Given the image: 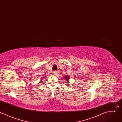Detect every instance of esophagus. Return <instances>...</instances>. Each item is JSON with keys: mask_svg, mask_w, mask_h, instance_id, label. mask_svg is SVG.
I'll return each instance as SVG.
<instances>
[{"mask_svg": "<svg viewBox=\"0 0 122 122\" xmlns=\"http://www.w3.org/2000/svg\"><path fill=\"white\" fill-rule=\"evenodd\" d=\"M53 73L54 75H55V74H56L57 73V72L56 71H54V72H53Z\"/></svg>", "mask_w": 122, "mask_h": 122, "instance_id": "obj_1", "label": "esophagus"}]
</instances>
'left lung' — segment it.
I'll list each match as a JSON object with an SVG mask.
<instances>
[{
    "label": "left lung",
    "instance_id": "left-lung-1",
    "mask_svg": "<svg viewBox=\"0 0 122 122\" xmlns=\"http://www.w3.org/2000/svg\"><path fill=\"white\" fill-rule=\"evenodd\" d=\"M68 78H69L68 76H65V79H66V80H67V79H68Z\"/></svg>",
    "mask_w": 122,
    "mask_h": 122
}]
</instances>
